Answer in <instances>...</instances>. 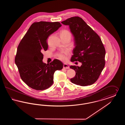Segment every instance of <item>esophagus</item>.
Wrapping results in <instances>:
<instances>
[{
	"instance_id": "obj_1",
	"label": "esophagus",
	"mask_w": 125,
	"mask_h": 125,
	"mask_svg": "<svg viewBox=\"0 0 125 125\" xmlns=\"http://www.w3.org/2000/svg\"><path fill=\"white\" fill-rule=\"evenodd\" d=\"M63 68H65L66 69H69V65H68L67 64H64L63 65Z\"/></svg>"
}]
</instances>
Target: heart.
I'll return each mask as SVG.
<instances>
[{
	"label": "heart",
	"mask_w": 125,
	"mask_h": 125,
	"mask_svg": "<svg viewBox=\"0 0 125 125\" xmlns=\"http://www.w3.org/2000/svg\"><path fill=\"white\" fill-rule=\"evenodd\" d=\"M71 34L69 30H63L60 32V36L63 37H69L71 38ZM69 51L66 50L64 51H62L58 54V57L60 60L63 61H66L68 59V56L69 55Z\"/></svg>",
	"instance_id": "obj_1"
}]
</instances>
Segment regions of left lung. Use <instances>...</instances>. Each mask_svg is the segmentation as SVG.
Wrapping results in <instances>:
<instances>
[{"instance_id":"left-lung-1","label":"left lung","mask_w":125,"mask_h":125,"mask_svg":"<svg viewBox=\"0 0 125 125\" xmlns=\"http://www.w3.org/2000/svg\"><path fill=\"white\" fill-rule=\"evenodd\" d=\"M61 23L69 27L74 37L75 47L71 62L79 61V67L71 65L76 74L70 79L72 83L86 86L95 83L105 65V50L99 36L79 17L68 18Z\"/></svg>"}]
</instances>
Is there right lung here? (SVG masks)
<instances>
[{"instance_id": "1", "label": "right lung", "mask_w": 125, "mask_h": 125, "mask_svg": "<svg viewBox=\"0 0 125 125\" xmlns=\"http://www.w3.org/2000/svg\"><path fill=\"white\" fill-rule=\"evenodd\" d=\"M59 22H34L20 42L15 58L22 80L33 89H47L53 83L56 70H61L63 64L54 60L50 64L43 62L42 52L47 50L48 37L61 26Z\"/></svg>"}]
</instances>
